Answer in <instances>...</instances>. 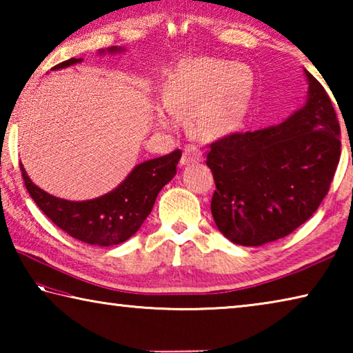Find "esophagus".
<instances>
[{
    "label": "esophagus",
    "mask_w": 353,
    "mask_h": 353,
    "mask_svg": "<svg viewBox=\"0 0 353 353\" xmlns=\"http://www.w3.org/2000/svg\"><path fill=\"white\" fill-rule=\"evenodd\" d=\"M202 160V151L194 145H187L183 149L182 159H181V165H187V163H193V162H201Z\"/></svg>",
    "instance_id": "34e87169"
}]
</instances>
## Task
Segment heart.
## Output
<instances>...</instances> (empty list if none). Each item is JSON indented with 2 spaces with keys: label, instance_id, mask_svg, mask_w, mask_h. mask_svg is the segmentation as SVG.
Here are the masks:
<instances>
[{
  "label": "heart",
  "instance_id": "obj_1",
  "mask_svg": "<svg viewBox=\"0 0 353 353\" xmlns=\"http://www.w3.org/2000/svg\"><path fill=\"white\" fill-rule=\"evenodd\" d=\"M252 85L248 67L221 59L191 61L171 77L163 92L165 107L172 113H188V129L198 139H216L229 132L240 117ZM159 123H170L159 113Z\"/></svg>",
  "mask_w": 353,
  "mask_h": 353
}]
</instances>
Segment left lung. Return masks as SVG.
Returning a JSON list of instances; mask_svg holds the SVG:
<instances>
[{"label":"left lung","instance_id":"left-lung-1","mask_svg":"<svg viewBox=\"0 0 353 353\" xmlns=\"http://www.w3.org/2000/svg\"><path fill=\"white\" fill-rule=\"evenodd\" d=\"M307 104L277 128L232 132L207 152L213 172L212 214L241 246L290 235L318 210L341 155L336 112L325 88L305 71Z\"/></svg>","mask_w":353,"mask_h":353}]
</instances>
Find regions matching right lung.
I'll return each mask as SVG.
<instances>
[{
	"mask_svg": "<svg viewBox=\"0 0 353 353\" xmlns=\"http://www.w3.org/2000/svg\"><path fill=\"white\" fill-rule=\"evenodd\" d=\"M109 51L119 50L113 46ZM81 61L82 59L71 57L52 70L70 67ZM181 155V149H176L163 157L137 165L110 193L82 202L65 201L48 194L32 183L23 165L20 168L28 193L57 227L79 241L97 246H113L126 241L140 229L143 221L151 213L160 190L174 177Z\"/></svg>",
	"mask_w": 353,
	"mask_h": 353,
	"instance_id": "1",
	"label": "right lung"
}]
</instances>
